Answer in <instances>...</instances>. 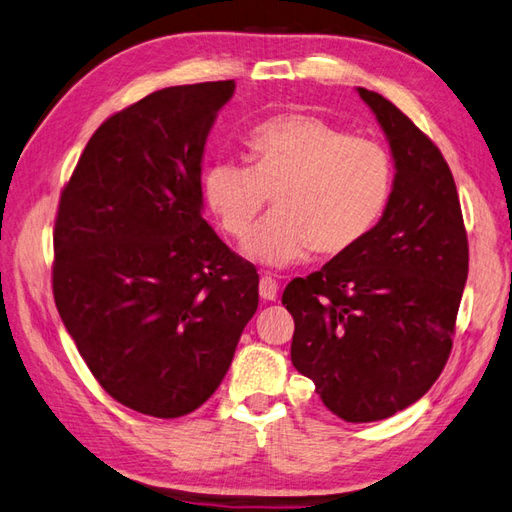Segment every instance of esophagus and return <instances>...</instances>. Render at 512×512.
<instances>
[{
    "label": "esophagus",
    "instance_id": "1",
    "mask_svg": "<svg viewBox=\"0 0 512 512\" xmlns=\"http://www.w3.org/2000/svg\"><path fill=\"white\" fill-rule=\"evenodd\" d=\"M277 294H279V285H277L275 279L268 277V275H264V277L259 279V296H261V299H264V301H275Z\"/></svg>",
    "mask_w": 512,
    "mask_h": 512
}]
</instances>
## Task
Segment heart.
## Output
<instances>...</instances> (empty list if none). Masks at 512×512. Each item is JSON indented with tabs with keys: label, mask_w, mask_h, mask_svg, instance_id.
<instances>
[{
	"label": "heart",
	"mask_w": 512,
	"mask_h": 512,
	"mask_svg": "<svg viewBox=\"0 0 512 512\" xmlns=\"http://www.w3.org/2000/svg\"><path fill=\"white\" fill-rule=\"evenodd\" d=\"M246 148L251 165L213 163L202 176V196L237 242L272 196L277 211L246 244L259 264L292 266L312 248L325 257L347 253L382 218L392 163L377 139L347 135L316 115L283 113L261 122Z\"/></svg>",
	"instance_id": "1"
}]
</instances>
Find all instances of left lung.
I'll list each match as a JSON object with an SVG mask.
<instances>
[{
	"label": "left lung",
	"mask_w": 512,
	"mask_h": 512,
	"mask_svg": "<svg viewBox=\"0 0 512 512\" xmlns=\"http://www.w3.org/2000/svg\"><path fill=\"white\" fill-rule=\"evenodd\" d=\"M358 93L395 159L386 209L360 244L292 279L281 303L296 371L336 417L371 423L419 401L445 368L469 244L441 150L384 95Z\"/></svg>",
	"instance_id": "left-lung-1"
}]
</instances>
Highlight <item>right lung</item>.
<instances>
[{
  "instance_id": "right-lung-1",
  "label": "right lung",
  "mask_w": 512,
  "mask_h": 512,
  "mask_svg": "<svg viewBox=\"0 0 512 512\" xmlns=\"http://www.w3.org/2000/svg\"><path fill=\"white\" fill-rule=\"evenodd\" d=\"M235 82L146 95L95 130L54 224L65 329L122 406L178 419L227 375L259 275L202 218V154Z\"/></svg>"
}]
</instances>
